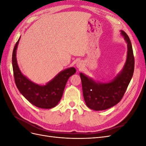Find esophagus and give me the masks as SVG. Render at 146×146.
Here are the masks:
<instances>
[{"label": "esophagus", "instance_id": "esophagus-1", "mask_svg": "<svg viewBox=\"0 0 146 146\" xmlns=\"http://www.w3.org/2000/svg\"><path fill=\"white\" fill-rule=\"evenodd\" d=\"M76 66H77V68L78 69H82L83 66V64L82 61H78V62L76 63Z\"/></svg>", "mask_w": 146, "mask_h": 146}]
</instances>
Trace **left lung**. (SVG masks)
<instances>
[{
	"label": "left lung",
	"instance_id": "left-lung-1",
	"mask_svg": "<svg viewBox=\"0 0 146 146\" xmlns=\"http://www.w3.org/2000/svg\"><path fill=\"white\" fill-rule=\"evenodd\" d=\"M121 35L127 43V56L121 72L109 83L96 82L82 73L80 74L84 100L90 109L100 111L117 104L123 95L133 77L135 58L131 41L127 33L121 30Z\"/></svg>",
	"mask_w": 146,
	"mask_h": 146
}]
</instances>
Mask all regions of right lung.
Masks as SVG:
<instances>
[{"mask_svg":"<svg viewBox=\"0 0 146 146\" xmlns=\"http://www.w3.org/2000/svg\"><path fill=\"white\" fill-rule=\"evenodd\" d=\"M20 38L14 47L12 55L13 74L16 85L24 98L36 107L49 109L55 107L60 101L69 78L76 72L74 68L61 71L46 85H39L30 81L22 74L16 60V50Z\"/></svg>","mask_w":146,"mask_h":146,"instance_id":"add662e5","label":"right lung"}]
</instances>
